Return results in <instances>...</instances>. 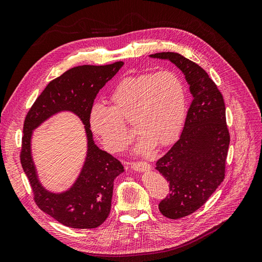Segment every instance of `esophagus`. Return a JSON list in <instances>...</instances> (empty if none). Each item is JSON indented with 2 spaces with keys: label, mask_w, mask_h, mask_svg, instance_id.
<instances>
[{
  "label": "esophagus",
  "mask_w": 262,
  "mask_h": 262,
  "mask_svg": "<svg viewBox=\"0 0 262 262\" xmlns=\"http://www.w3.org/2000/svg\"><path fill=\"white\" fill-rule=\"evenodd\" d=\"M130 167L134 170H137V171H147L151 168V165L147 162H133L130 163Z\"/></svg>",
  "instance_id": "1"
}]
</instances>
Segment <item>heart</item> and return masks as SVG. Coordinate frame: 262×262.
I'll list each match as a JSON object with an SVG mask.
<instances>
[{
    "instance_id": "1",
    "label": "heart",
    "mask_w": 262,
    "mask_h": 262,
    "mask_svg": "<svg viewBox=\"0 0 262 262\" xmlns=\"http://www.w3.org/2000/svg\"><path fill=\"white\" fill-rule=\"evenodd\" d=\"M186 89L170 71L125 77L110 95V108L95 104L93 133L110 152H120L133 139L132 124L140 136L137 152L168 146L181 132L186 118Z\"/></svg>"
}]
</instances>
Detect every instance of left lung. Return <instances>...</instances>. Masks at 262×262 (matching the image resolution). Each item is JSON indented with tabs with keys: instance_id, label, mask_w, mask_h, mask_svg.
I'll list each match as a JSON object with an SVG mask.
<instances>
[{
	"instance_id": "1",
	"label": "left lung",
	"mask_w": 262,
	"mask_h": 262,
	"mask_svg": "<svg viewBox=\"0 0 262 262\" xmlns=\"http://www.w3.org/2000/svg\"><path fill=\"white\" fill-rule=\"evenodd\" d=\"M150 57L177 66L193 97L179 139L156 167L169 182L170 192L159 209L163 216L179 219L204 205L225 179L230 144L226 105L215 82L198 63L171 52Z\"/></svg>"
}]
</instances>
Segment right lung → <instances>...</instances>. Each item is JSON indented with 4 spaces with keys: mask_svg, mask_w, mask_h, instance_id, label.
<instances>
[{
    "mask_svg": "<svg viewBox=\"0 0 262 262\" xmlns=\"http://www.w3.org/2000/svg\"><path fill=\"white\" fill-rule=\"evenodd\" d=\"M123 61L105 66L74 67L50 82L26 115L20 163L33 191L35 204L61 225L94 229L102 225L111 210L113 181L124 171L121 162L100 150L93 140L90 116L97 94L118 73ZM71 111L85 125L88 154L80 176L61 193L45 190L38 181L31 156L32 132L52 115Z\"/></svg>",
    "mask_w": 262,
    "mask_h": 262,
    "instance_id": "add662e5",
    "label": "right lung"
}]
</instances>
